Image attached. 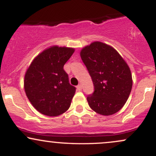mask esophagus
I'll return each mask as SVG.
<instances>
[{"mask_svg": "<svg viewBox=\"0 0 156 156\" xmlns=\"http://www.w3.org/2000/svg\"><path fill=\"white\" fill-rule=\"evenodd\" d=\"M81 89H82V87H81V85H80V84H79V85L77 86V89H78V91L81 90Z\"/></svg>", "mask_w": 156, "mask_h": 156, "instance_id": "esophagus-1", "label": "esophagus"}]
</instances>
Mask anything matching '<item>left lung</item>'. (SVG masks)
Listing matches in <instances>:
<instances>
[{"label": "left lung", "instance_id": "obj_1", "mask_svg": "<svg viewBox=\"0 0 156 156\" xmlns=\"http://www.w3.org/2000/svg\"><path fill=\"white\" fill-rule=\"evenodd\" d=\"M80 57L94 87L87 98L90 108L104 116L119 112L129 98L133 85L128 64L114 48L101 42L83 48Z\"/></svg>", "mask_w": 156, "mask_h": 156}]
</instances>
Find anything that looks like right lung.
<instances>
[{
	"label": "right lung",
	"instance_id": "right-lung-1",
	"mask_svg": "<svg viewBox=\"0 0 156 156\" xmlns=\"http://www.w3.org/2000/svg\"><path fill=\"white\" fill-rule=\"evenodd\" d=\"M73 48L53 47L44 50L31 62L24 79L27 98L41 114L55 117L67 111L76 92L64 65Z\"/></svg>",
	"mask_w": 156,
	"mask_h": 156
}]
</instances>
